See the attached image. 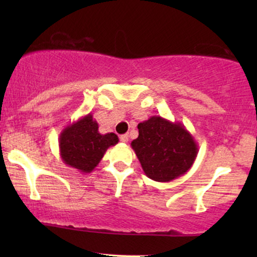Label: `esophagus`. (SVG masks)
<instances>
[{
  "instance_id": "esophagus-1",
  "label": "esophagus",
  "mask_w": 257,
  "mask_h": 257,
  "mask_svg": "<svg viewBox=\"0 0 257 257\" xmlns=\"http://www.w3.org/2000/svg\"><path fill=\"white\" fill-rule=\"evenodd\" d=\"M120 142L121 143H127L128 142V136L127 135L120 136Z\"/></svg>"
}]
</instances>
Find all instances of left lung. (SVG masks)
<instances>
[{
    "label": "left lung",
    "mask_w": 257,
    "mask_h": 257,
    "mask_svg": "<svg viewBox=\"0 0 257 257\" xmlns=\"http://www.w3.org/2000/svg\"><path fill=\"white\" fill-rule=\"evenodd\" d=\"M131 146L144 173L158 182H170L189 171L198 156V144L181 122L152 115L138 125Z\"/></svg>",
    "instance_id": "8db88e82"
}]
</instances>
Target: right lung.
<instances>
[{
  "instance_id": "obj_1",
  "label": "right lung",
  "mask_w": 257,
  "mask_h": 257,
  "mask_svg": "<svg viewBox=\"0 0 257 257\" xmlns=\"http://www.w3.org/2000/svg\"><path fill=\"white\" fill-rule=\"evenodd\" d=\"M114 133L100 135L98 122L89 113L66 126L59 135L62 161L82 173H91L103 159L108 147L117 145Z\"/></svg>"
}]
</instances>
